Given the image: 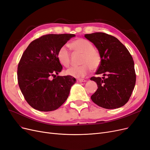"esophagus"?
I'll use <instances>...</instances> for the list:
<instances>
[{"label": "esophagus", "mask_w": 150, "mask_h": 150, "mask_svg": "<svg viewBox=\"0 0 150 150\" xmlns=\"http://www.w3.org/2000/svg\"><path fill=\"white\" fill-rule=\"evenodd\" d=\"M77 82H78V83H83V82H86V81L85 79H78V80H77Z\"/></svg>", "instance_id": "1"}]
</instances>
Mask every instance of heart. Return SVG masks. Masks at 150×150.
I'll return each mask as SVG.
<instances>
[{
    "label": "heart",
    "mask_w": 150,
    "mask_h": 150,
    "mask_svg": "<svg viewBox=\"0 0 150 150\" xmlns=\"http://www.w3.org/2000/svg\"><path fill=\"white\" fill-rule=\"evenodd\" d=\"M75 51L83 54L80 63L81 66H73L67 69L66 74L76 78H82L87 76L91 69L96 70L101 63V54L94 49V45L89 40L83 38L76 39L71 43ZM58 61L62 65L68 67L70 64V52L66 45H63L57 52Z\"/></svg>",
    "instance_id": "1"
}]
</instances>
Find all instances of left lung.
Instances as JSON below:
<instances>
[{
	"instance_id": "obj_1",
	"label": "left lung",
	"mask_w": 150,
	"mask_h": 150,
	"mask_svg": "<svg viewBox=\"0 0 150 150\" xmlns=\"http://www.w3.org/2000/svg\"><path fill=\"white\" fill-rule=\"evenodd\" d=\"M101 56V63L96 74L104 77H92L98 88L91 96L92 101L106 109L120 108L129 101L136 83L133 57L128 50L115 37L103 33L85 34ZM107 76V78L104 77Z\"/></svg>"
}]
</instances>
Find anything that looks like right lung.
Here are the masks:
<instances>
[{"label":"right lung","mask_w":150,"mask_h":150,"mask_svg":"<svg viewBox=\"0 0 150 150\" xmlns=\"http://www.w3.org/2000/svg\"><path fill=\"white\" fill-rule=\"evenodd\" d=\"M74 36L72 34L42 35L31 42L22 54L17 67L18 84L26 101L35 110L54 111L67 99L76 79L57 76L62 69L57 52Z\"/></svg>","instance_id":"obj_1"}]
</instances>
